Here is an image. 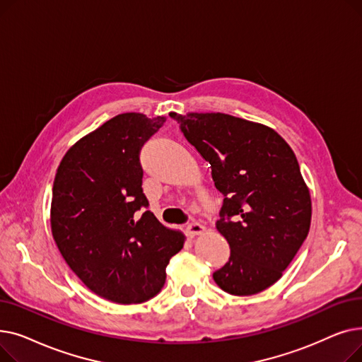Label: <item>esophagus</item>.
<instances>
[{
    "label": "esophagus",
    "instance_id": "obj_1",
    "mask_svg": "<svg viewBox=\"0 0 362 362\" xmlns=\"http://www.w3.org/2000/svg\"><path fill=\"white\" fill-rule=\"evenodd\" d=\"M205 232V227L197 221L187 224V233L191 236H195V235H201Z\"/></svg>",
    "mask_w": 362,
    "mask_h": 362
}]
</instances>
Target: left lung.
Listing matches in <instances>:
<instances>
[{
  "instance_id": "8db88e82",
  "label": "left lung",
  "mask_w": 362,
  "mask_h": 362,
  "mask_svg": "<svg viewBox=\"0 0 362 362\" xmlns=\"http://www.w3.org/2000/svg\"><path fill=\"white\" fill-rule=\"evenodd\" d=\"M199 156L211 164L223 205L217 230L230 257L213 273L230 295L270 288L305 240L311 198L291 146L273 129L221 112H170Z\"/></svg>"
}]
</instances>
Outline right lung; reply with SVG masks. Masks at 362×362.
Returning <instances> with one entry per match:
<instances>
[{
    "instance_id": "right-lung-1",
    "label": "right lung",
    "mask_w": 362,
    "mask_h": 362,
    "mask_svg": "<svg viewBox=\"0 0 362 362\" xmlns=\"http://www.w3.org/2000/svg\"><path fill=\"white\" fill-rule=\"evenodd\" d=\"M164 117H112L73 145L52 185L51 229L59 250L86 286L111 302L141 303L165 283L183 235L148 211L141 149Z\"/></svg>"
}]
</instances>
